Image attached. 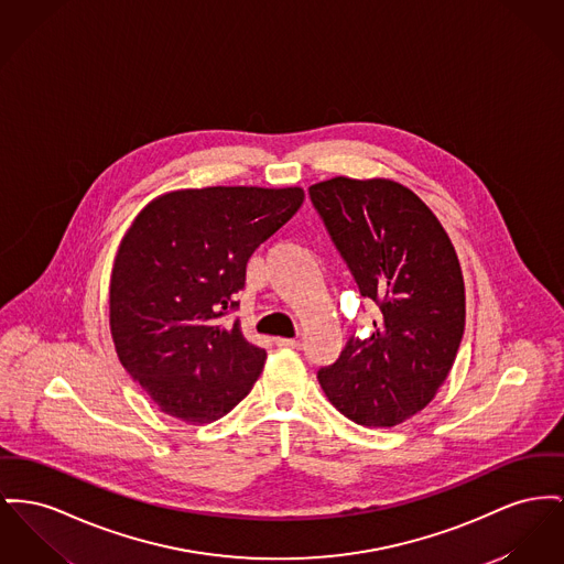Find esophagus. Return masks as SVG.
I'll return each instance as SVG.
<instances>
[{"instance_id":"1","label":"esophagus","mask_w":564,"mask_h":564,"mask_svg":"<svg viewBox=\"0 0 564 564\" xmlns=\"http://www.w3.org/2000/svg\"><path fill=\"white\" fill-rule=\"evenodd\" d=\"M276 345L279 347H290V349H300V343L299 338H276Z\"/></svg>"}]
</instances>
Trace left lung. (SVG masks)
<instances>
[{
  "mask_svg": "<svg viewBox=\"0 0 564 564\" xmlns=\"http://www.w3.org/2000/svg\"><path fill=\"white\" fill-rule=\"evenodd\" d=\"M332 242L381 319L351 336L317 379L332 404L366 429H392L431 402L464 334V281L456 249L431 208L390 178L308 187Z\"/></svg>",
  "mask_w": 564,
  "mask_h": 564,
  "instance_id": "obj_1",
  "label": "left lung"
}]
</instances>
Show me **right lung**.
<instances>
[{
    "mask_svg": "<svg viewBox=\"0 0 564 564\" xmlns=\"http://www.w3.org/2000/svg\"><path fill=\"white\" fill-rule=\"evenodd\" d=\"M304 202L300 187H204L153 199L123 236L110 276V332L133 381L176 420L208 424L264 368L238 308L247 262Z\"/></svg>",
    "mask_w": 564,
    "mask_h": 564,
    "instance_id": "right-lung-1",
    "label": "right lung"
}]
</instances>
